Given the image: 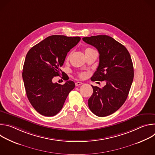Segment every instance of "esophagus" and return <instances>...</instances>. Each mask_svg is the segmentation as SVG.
I'll list each match as a JSON object with an SVG mask.
<instances>
[{
	"instance_id": "esophagus-1",
	"label": "esophagus",
	"mask_w": 155,
	"mask_h": 155,
	"mask_svg": "<svg viewBox=\"0 0 155 155\" xmlns=\"http://www.w3.org/2000/svg\"><path fill=\"white\" fill-rule=\"evenodd\" d=\"M81 84H83V83H82V82L78 81V82H76V83H75V86H80V85H81Z\"/></svg>"
}]
</instances>
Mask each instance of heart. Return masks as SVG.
<instances>
[{
    "label": "heart",
    "instance_id": "obj_1",
    "mask_svg": "<svg viewBox=\"0 0 155 155\" xmlns=\"http://www.w3.org/2000/svg\"><path fill=\"white\" fill-rule=\"evenodd\" d=\"M94 51V50L92 49V48H86L84 50L85 53H87V52H89V51ZM71 53H69V54L67 56V57H66V59H65L66 61L69 60V59H70V58H71ZM78 76H79L80 78H84V77H85V74H84V73H81V74H79Z\"/></svg>",
    "mask_w": 155,
    "mask_h": 155
}]
</instances>
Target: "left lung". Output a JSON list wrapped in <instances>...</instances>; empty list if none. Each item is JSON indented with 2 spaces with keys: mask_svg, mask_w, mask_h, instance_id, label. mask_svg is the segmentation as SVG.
Returning <instances> with one entry per match:
<instances>
[{
  "mask_svg": "<svg viewBox=\"0 0 155 155\" xmlns=\"http://www.w3.org/2000/svg\"><path fill=\"white\" fill-rule=\"evenodd\" d=\"M99 53V64L91 80L105 81L103 87L92 86L93 93L88 99L91 111L104 117L118 110L126 101L134 78V68L126 48L112 37L100 35L83 37Z\"/></svg>",
  "mask_w": 155,
  "mask_h": 155,
  "instance_id": "left-lung-1",
  "label": "left lung"
}]
</instances>
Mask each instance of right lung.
Wrapping results in <instances>:
<instances>
[{
  "instance_id": "add662e5",
  "label": "right lung",
  "mask_w": 155,
  "mask_h": 155,
  "mask_svg": "<svg viewBox=\"0 0 155 155\" xmlns=\"http://www.w3.org/2000/svg\"><path fill=\"white\" fill-rule=\"evenodd\" d=\"M80 37L54 35L47 37L28 52L23 69L27 97L37 112L53 117L59 112L69 93L75 87L73 81L64 84L53 83L54 77L64 72L60 68L68 53L80 41Z\"/></svg>"
}]
</instances>
